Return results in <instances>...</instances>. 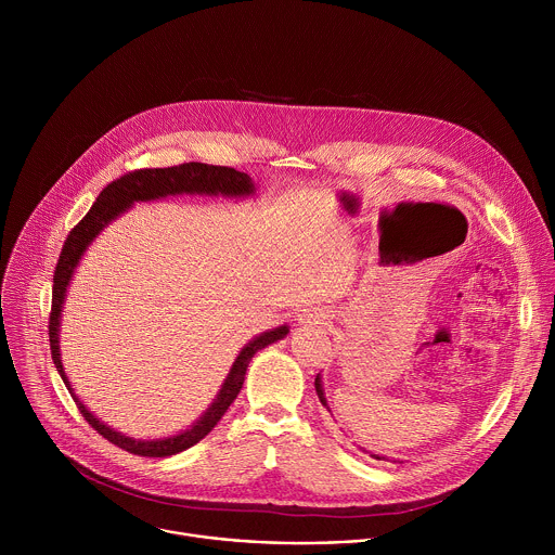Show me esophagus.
<instances>
[{
    "label": "esophagus",
    "mask_w": 555,
    "mask_h": 555,
    "mask_svg": "<svg viewBox=\"0 0 555 555\" xmlns=\"http://www.w3.org/2000/svg\"><path fill=\"white\" fill-rule=\"evenodd\" d=\"M325 321H330V315H327V311H323V309H305L302 313H300V323H309V325H325Z\"/></svg>",
    "instance_id": "obj_1"
}]
</instances>
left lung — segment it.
<instances>
[{
	"label": "left lung",
	"mask_w": 555,
	"mask_h": 555,
	"mask_svg": "<svg viewBox=\"0 0 555 555\" xmlns=\"http://www.w3.org/2000/svg\"><path fill=\"white\" fill-rule=\"evenodd\" d=\"M315 392H319V400L323 402V406H327V400H325V392H323V386H321V377H315ZM371 456H375V454H371ZM375 459H384V456H375Z\"/></svg>",
	"instance_id": "obj_1"
}]
</instances>
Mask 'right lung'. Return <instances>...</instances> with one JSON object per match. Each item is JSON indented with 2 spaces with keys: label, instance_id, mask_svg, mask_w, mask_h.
<instances>
[{
  "label": "right lung",
  "instance_id": "obj_1",
  "mask_svg": "<svg viewBox=\"0 0 555 555\" xmlns=\"http://www.w3.org/2000/svg\"><path fill=\"white\" fill-rule=\"evenodd\" d=\"M180 193H199V195H230V197H242V195H250L255 193V184L250 180L248 173L234 171L230 167H212V165H202V163H184L178 167H169V169H138V171H129L125 176H120L118 180L109 182L101 195L96 197V202L92 204V208L88 210V215L78 221L69 234L65 236L63 242V250L59 255L56 268H54V285H52V309H50V353H52V362L61 375V379L65 382L67 390L69 382L65 377L63 364H61V353H59V319H61V307H63V298H65V289L67 283L72 279V272L81 259V255L86 253V248L94 242V236L112 221L116 219L122 210H127L133 202H146V199H157V197H167V195H180ZM289 330L276 327L272 332L261 334L259 338H255L253 343H248L242 353L236 356L217 400L212 402V406L197 420V424L189 430H184L182 435L176 437H167V439H155V441H135L131 437H125L120 433H116L114 428H107L103 422H99L88 409L86 404L76 398L72 392V400L76 402V409L81 411V415L86 417V422L99 430V435H103L107 441H112L114 446L138 454V456H171L178 454L191 446H195L197 441H202L215 426L217 422L223 417V413L228 411V406L236 400L242 386H244V377L248 371V364L253 360V356L281 340Z\"/></svg>",
  "mask_w": 555,
  "mask_h": 555
}]
</instances>
